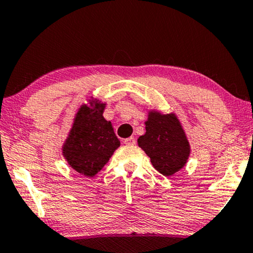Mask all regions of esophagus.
<instances>
[{"label": "esophagus", "mask_w": 253, "mask_h": 253, "mask_svg": "<svg viewBox=\"0 0 253 253\" xmlns=\"http://www.w3.org/2000/svg\"><path fill=\"white\" fill-rule=\"evenodd\" d=\"M124 142H125V144H126V145L133 146V145H135V144H136V140H135L134 136H130V138L125 139V140H124Z\"/></svg>", "instance_id": "obj_1"}]
</instances>
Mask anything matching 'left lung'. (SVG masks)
<instances>
[{
	"instance_id": "1",
	"label": "left lung",
	"mask_w": 253,
	"mask_h": 253,
	"mask_svg": "<svg viewBox=\"0 0 253 253\" xmlns=\"http://www.w3.org/2000/svg\"><path fill=\"white\" fill-rule=\"evenodd\" d=\"M138 145L151 158L154 169L165 176L182 169L190 156V144L174 114L151 112Z\"/></svg>"
}]
</instances>
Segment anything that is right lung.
I'll return each mask as SVG.
<instances>
[{
	"instance_id": "obj_1",
	"label": "right lung",
	"mask_w": 253,
	"mask_h": 253,
	"mask_svg": "<svg viewBox=\"0 0 253 253\" xmlns=\"http://www.w3.org/2000/svg\"><path fill=\"white\" fill-rule=\"evenodd\" d=\"M103 109L100 102L81 106L62 148L69 165L87 176L95 175L120 146L112 124L102 117Z\"/></svg>"
}]
</instances>
